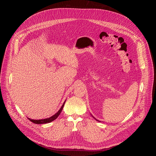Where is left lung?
Masks as SVG:
<instances>
[{"mask_svg":"<svg viewBox=\"0 0 156 156\" xmlns=\"http://www.w3.org/2000/svg\"><path fill=\"white\" fill-rule=\"evenodd\" d=\"M94 119H95V118H94ZM98 121H99V120H98Z\"/></svg>","mask_w":156,"mask_h":156,"instance_id":"1","label":"left lung"}]
</instances>
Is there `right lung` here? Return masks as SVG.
<instances>
[{
  "instance_id": "1",
  "label": "right lung",
  "mask_w": 156,
  "mask_h": 156,
  "mask_svg": "<svg viewBox=\"0 0 156 156\" xmlns=\"http://www.w3.org/2000/svg\"><path fill=\"white\" fill-rule=\"evenodd\" d=\"M65 102H66V101H64V103H63L62 106L61 107V108H60V110H59L57 112H56L55 115H54L53 116H52L50 117V118H48V119H41V120H33V119L32 120V119H29L30 120V121H31L32 122H33V123L37 124H41L49 123V122H52V121H53L54 120H55V119H56V118H57V117L59 116V115L60 114V112H62V108H63V107H64Z\"/></svg>"
}]
</instances>
